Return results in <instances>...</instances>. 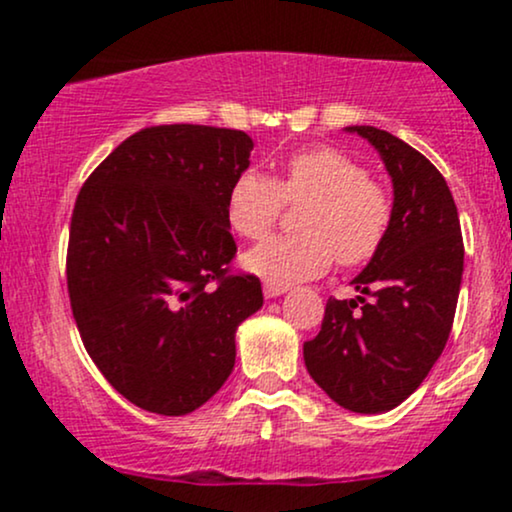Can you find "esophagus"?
<instances>
[{"mask_svg":"<svg viewBox=\"0 0 512 512\" xmlns=\"http://www.w3.org/2000/svg\"><path fill=\"white\" fill-rule=\"evenodd\" d=\"M262 289H264V296H267V298H276V296H281V293L289 291V286L279 284V281H264Z\"/></svg>","mask_w":512,"mask_h":512,"instance_id":"34e87169","label":"esophagus"}]
</instances>
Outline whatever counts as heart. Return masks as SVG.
<instances>
[{
  "mask_svg": "<svg viewBox=\"0 0 512 512\" xmlns=\"http://www.w3.org/2000/svg\"><path fill=\"white\" fill-rule=\"evenodd\" d=\"M286 202H308L298 219L301 236L269 238L245 255L250 272L279 284L322 274L334 257L344 267L368 262L383 248L392 223L390 192L334 146L296 151L276 180L257 170L240 173L228 190V223L238 236L260 240Z\"/></svg>",
  "mask_w": 512,
  "mask_h": 512,
  "instance_id": "obj_1",
  "label": "heart"
}]
</instances>
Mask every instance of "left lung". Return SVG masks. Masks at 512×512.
I'll list each match as a JSON object with an SVG mask.
<instances>
[{
	"instance_id": "1",
	"label": "left lung",
	"mask_w": 512,
	"mask_h": 512,
	"mask_svg": "<svg viewBox=\"0 0 512 512\" xmlns=\"http://www.w3.org/2000/svg\"><path fill=\"white\" fill-rule=\"evenodd\" d=\"M346 132L368 139L383 158L395 190L392 223L383 248L351 281L361 296L327 301L303 358L310 378L339 407L380 414L402 404L443 354L460 296L464 245L448 182L424 154L378 127Z\"/></svg>"
}]
</instances>
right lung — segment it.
I'll use <instances>...</instances> for the list:
<instances>
[{"label":"right lung","instance_id":"obj_1","mask_svg":"<svg viewBox=\"0 0 512 512\" xmlns=\"http://www.w3.org/2000/svg\"><path fill=\"white\" fill-rule=\"evenodd\" d=\"M240 129L158 125L125 139L76 197L67 289L81 342L139 409L182 416L221 390L262 284L233 274L226 202L250 166Z\"/></svg>","mask_w":512,"mask_h":512}]
</instances>
